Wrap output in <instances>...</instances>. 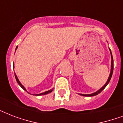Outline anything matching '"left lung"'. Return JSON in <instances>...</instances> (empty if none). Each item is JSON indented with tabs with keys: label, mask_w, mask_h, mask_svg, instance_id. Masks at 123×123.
I'll return each instance as SVG.
<instances>
[{
	"label": "left lung",
	"mask_w": 123,
	"mask_h": 123,
	"mask_svg": "<svg viewBox=\"0 0 123 123\" xmlns=\"http://www.w3.org/2000/svg\"><path fill=\"white\" fill-rule=\"evenodd\" d=\"M109 50H110V52H111V73H110V75H109V77L108 78V80H107V82L105 83V85L103 86V87H101L99 89H98L97 91L94 92L93 93L91 94H79V95L80 96H96L99 93H100L102 91H103L105 87H106V86L108 85V84L109 83L110 80H111V77L112 76V73H113V69H114V61H113V57H112V52H111V49L109 48Z\"/></svg>",
	"instance_id": "8db88e82"
}]
</instances>
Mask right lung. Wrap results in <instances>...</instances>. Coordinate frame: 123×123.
<instances>
[{"label":"right lung","instance_id":"right-lung-1","mask_svg":"<svg viewBox=\"0 0 123 123\" xmlns=\"http://www.w3.org/2000/svg\"><path fill=\"white\" fill-rule=\"evenodd\" d=\"M17 48H18V46H16V50H15V51H16V49H17ZM14 62H13V68H14ZM14 77H15V79H16V82H17V83H18V84H19V86H20V87H22V89H23L25 90V91L26 92H27V89H25V87H24V86H23V85H22V84H21V82H20V80H18V77H17V76H16V73H14ZM52 91H53V89H50V90H48V91H45V92H42V93L37 94H33V95H35V96L45 95V94H47L50 93L51 92H52ZM28 93H29V92H28ZM29 94H30V93H29Z\"/></svg>","mask_w":123,"mask_h":123}]
</instances>
